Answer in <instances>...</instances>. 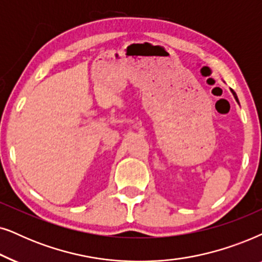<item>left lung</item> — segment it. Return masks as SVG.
I'll return each instance as SVG.
<instances>
[{
    "instance_id": "1",
    "label": "left lung",
    "mask_w": 262,
    "mask_h": 262,
    "mask_svg": "<svg viewBox=\"0 0 262 262\" xmlns=\"http://www.w3.org/2000/svg\"><path fill=\"white\" fill-rule=\"evenodd\" d=\"M231 91H232V90H231ZM232 95H233V97H235V99L237 100V102H238V99H237V96H236V93L233 92V91H232Z\"/></svg>"
}]
</instances>
